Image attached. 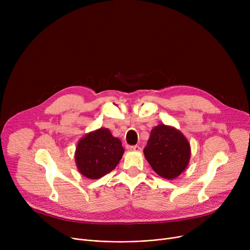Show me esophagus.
<instances>
[{"label": "esophagus", "mask_w": 250, "mask_h": 250, "mask_svg": "<svg viewBox=\"0 0 250 250\" xmlns=\"http://www.w3.org/2000/svg\"><path fill=\"white\" fill-rule=\"evenodd\" d=\"M129 149L132 150V151H136V152H140V151L142 150V148H141L140 146H138V145H136V146H130Z\"/></svg>", "instance_id": "esophagus-1"}]
</instances>
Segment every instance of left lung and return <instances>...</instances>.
<instances>
[{
    "mask_svg": "<svg viewBox=\"0 0 250 250\" xmlns=\"http://www.w3.org/2000/svg\"><path fill=\"white\" fill-rule=\"evenodd\" d=\"M144 154L157 174L166 179H174L188 165L190 145L178 129L162 124L151 130Z\"/></svg>",
    "mask_w": 250,
    "mask_h": 250,
    "instance_id": "8db88e82",
    "label": "left lung"
}]
</instances>
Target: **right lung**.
Masks as SVG:
<instances>
[{"label": "right lung", "mask_w": 250, "mask_h": 250, "mask_svg": "<svg viewBox=\"0 0 250 250\" xmlns=\"http://www.w3.org/2000/svg\"><path fill=\"white\" fill-rule=\"evenodd\" d=\"M125 149L108 128H98L79 141L75 160L81 174L98 179L109 173L122 159Z\"/></svg>", "instance_id": "obj_1"}]
</instances>
